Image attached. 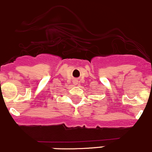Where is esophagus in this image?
I'll use <instances>...</instances> for the list:
<instances>
[{"label":"esophagus","instance_id":"esophagus-1","mask_svg":"<svg viewBox=\"0 0 152 152\" xmlns=\"http://www.w3.org/2000/svg\"><path fill=\"white\" fill-rule=\"evenodd\" d=\"M74 83H75V84H78V80H75Z\"/></svg>","mask_w":152,"mask_h":152}]
</instances>
